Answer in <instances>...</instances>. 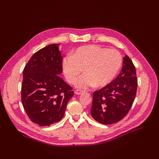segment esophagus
Listing matches in <instances>:
<instances>
[{"label": "esophagus", "mask_w": 159, "mask_h": 159, "mask_svg": "<svg viewBox=\"0 0 159 159\" xmlns=\"http://www.w3.org/2000/svg\"><path fill=\"white\" fill-rule=\"evenodd\" d=\"M74 93H75V94H76V95H80V94L85 93V91H83V90L77 89V90L75 91V92H74Z\"/></svg>", "instance_id": "esophagus-1"}]
</instances>
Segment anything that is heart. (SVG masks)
Returning a JSON list of instances; mask_svg holds the SVG:
<instances>
[{
	"label": "heart",
	"mask_w": 159,
	"mask_h": 159,
	"mask_svg": "<svg viewBox=\"0 0 159 159\" xmlns=\"http://www.w3.org/2000/svg\"><path fill=\"white\" fill-rule=\"evenodd\" d=\"M122 58L115 49H108L97 45L79 47L72 55L62 60V69L66 80L70 83L75 82L77 76L84 74L76 81L79 89L103 87L112 81L119 71Z\"/></svg>",
	"instance_id": "heart-1"
}]
</instances>
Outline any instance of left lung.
<instances>
[{
  "label": "left lung",
  "mask_w": 159,
  "mask_h": 159,
  "mask_svg": "<svg viewBox=\"0 0 159 159\" xmlns=\"http://www.w3.org/2000/svg\"><path fill=\"white\" fill-rule=\"evenodd\" d=\"M137 88L136 70L130 57L123 58V66L116 79L93 94L91 115L98 122L112 124L122 120L131 109Z\"/></svg>",
  "instance_id": "obj_1"
}]
</instances>
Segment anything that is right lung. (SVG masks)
I'll list each match as a JSON object with an SVG mask.
<instances>
[{"instance_id":"right-lung-1","label":"right lung","mask_w":159,"mask_h":159,"mask_svg":"<svg viewBox=\"0 0 159 159\" xmlns=\"http://www.w3.org/2000/svg\"><path fill=\"white\" fill-rule=\"evenodd\" d=\"M59 45L53 43L38 50L23 70L22 105L30 120L40 126L59 122L74 95L72 87L59 76L63 71Z\"/></svg>"}]
</instances>
